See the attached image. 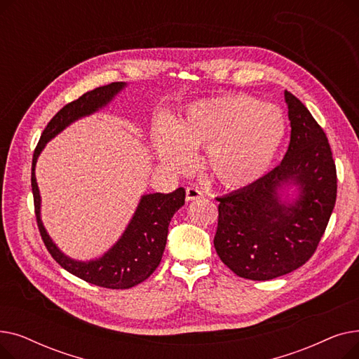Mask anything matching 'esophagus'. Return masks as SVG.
<instances>
[{
  "mask_svg": "<svg viewBox=\"0 0 359 359\" xmlns=\"http://www.w3.org/2000/svg\"><path fill=\"white\" fill-rule=\"evenodd\" d=\"M203 195H202V192L198 189V187H195V186H189L186 189V201L187 202H191V201H196V199H199V198H202Z\"/></svg>",
  "mask_w": 359,
  "mask_h": 359,
  "instance_id": "obj_1",
  "label": "esophagus"
}]
</instances>
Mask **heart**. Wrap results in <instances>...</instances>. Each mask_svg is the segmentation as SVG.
<instances>
[{
  "label": "heart",
  "mask_w": 359,
  "mask_h": 359,
  "mask_svg": "<svg viewBox=\"0 0 359 359\" xmlns=\"http://www.w3.org/2000/svg\"><path fill=\"white\" fill-rule=\"evenodd\" d=\"M285 132V118L276 106L231 94L187 106L175 126L154 129L153 142L161 163L176 172L189 170L192 151L206 148L208 175L225 187H244L268 172Z\"/></svg>",
  "instance_id": "obj_1"
}]
</instances>
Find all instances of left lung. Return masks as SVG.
<instances>
[{
	"instance_id": "left-lung-1",
	"label": "left lung",
	"mask_w": 359,
	"mask_h": 359,
	"mask_svg": "<svg viewBox=\"0 0 359 359\" xmlns=\"http://www.w3.org/2000/svg\"><path fill=\"white\" fill-rule=\"evenodd\" d=\"M291 140L272 172L217 198V255L237 276L268 280L287 275L316 252L334 208L337 179L325 130L294 94L285 91ZM297 185L292 203L281 199Z\"/></svg>"
}]
</instances>
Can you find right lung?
Returning <instances> with one entry per match:
<instances>
[{"mask_svg":"<svg viewBox=\"0 0 359 359\" xmlns=\"http://www.w3.org/2000/svg\"><path fill=\"white\" fill-rule=\"evenodd\" d=\"M125 86V83H111L87 91L77 100L65 104L45 128L33 153L32 163L34 214L48 252L69 273L79 276L88 284L110 290H128L135 287L157 269L165 249L168 224L177 210L184 205V189L179 187L172 194L144 195L126 230L111 249L99 259L81 262L65 256L56 248L43 227L41 219V194L34 176V167L37 157L49 140L58 135L72 122L107 106Z\"/></svg>","mask_w":359,"mask_h":359,"instance_id":"add662e5","label":"right lung"}]
</instances>
